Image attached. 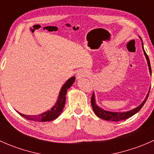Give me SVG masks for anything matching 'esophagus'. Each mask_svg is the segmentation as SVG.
<instances>
[{"instance_id": "34e87169", "label": "esophagus", "mask_w": 154, "mask_h": 154, "mask_svg": "<svg viewBox=\"0 0 154 154\" xmlns=\"http://www.w3.org/2000/svg\"><path fill=\"white\" fill-rule=\"evenodd\" d=\"M88 75V73L86 70L85 69H81L77 73V78L80 79L81 77H87Z\"/></svg>"}]
</instances>
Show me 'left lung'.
<instances>
[{"instance_id": "left-lung-1", "label": "left lung", "mask_w": 154, "mask_h": 154, "mask_svg": "<svg viewBox=\"0 0 154 154\" xmlns=\"http://www.w3.org/2000/svg\"><path fill=\"white\" fill-rule=\"evenodd\" d=\"M142 48H143V43H142ZM144 54L145 55L146 59L147 60V64H148L149 66V71H150V74H151V68H150V60H149L148 57H147V54L144 51ZM149 92L150 91H148V94L146 96V98L144 99V100L142 102V103L141 105H139V106L136 107V108L130 110V111L128 112H109L106 111V110L100 108L99 106H97L95 103V100H94V93L92 94V96H91V106H92L93 110H94V113L97 116H98L100 119H103V120L106 121H112V122H120V121L122 120H125V119H127L128 118L131 117L133 116V115H135L136 113H137L142 108V106H144V104L145 103L146 100H147V97H148L149 95Z\"/></svg>"}]
</instances>
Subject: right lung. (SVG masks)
<instances>
[{"instance_id":"1","label":"right lung","mask_w":154,"mask_h":154,"mask_svg":"<svg viewBox=\"0 0 154 154\" xmlns=\"http://www.w3.org/2000/svg\"><path fill=\"white\" fill-rule=\"evenodd\" d=\"M74 81H75V77H72L63 85L60 94H59L58 100H57V103L51 109V110H48V111L42 113V114L37 115V116H26V115H23L21 113H18L22 117L25 118L27 120L32 121V122H45L54 120L60 116V114L63 111L65 103H66V94L67 93L68 89L74 83Z\"/></svg>"}]
</instances>
